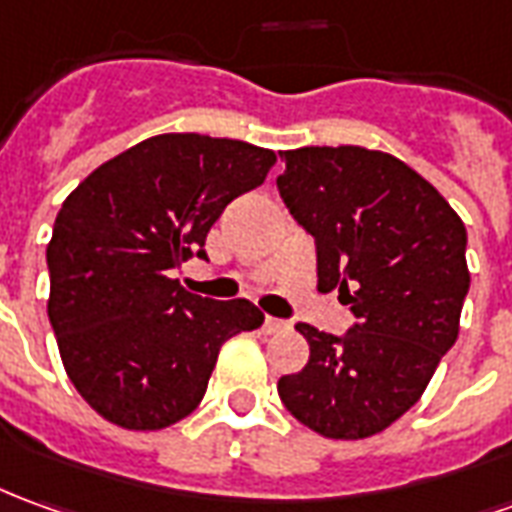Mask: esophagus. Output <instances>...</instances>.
<instances>
[{
  "label": "esophagus",
  "mask_w": 512,
  "mask_h": 512,
  "mask_svg": "<svg viewBox=\"0 0 512 512\" xmlns=\"http://www.w3.org/2000/svg\"><path fill=\"white\" fill-rule=\"evenodd\" d=\"M263 330H266V332H282V330H288V321H282V318L266 316V321H263Z\"/></svg>",
  "instance_id": "esophagus-1"
}]
</instances>
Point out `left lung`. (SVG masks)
I'll list each match as a JSON object with an SVG mask.
<instances>
[{
	"mask_svg": "<svg viewBox=\"0 0 512 512\" xmlns=\"http://www.w3.org/2000/svg\"><path fill=\"white\" fill-rule=\"evenodd\" d=\"M277 188L316 241L318 291H338L355 324L343 335L296 324L310 343L277 391L324 438L357 441L405 416L455 346L468 293L466 227L399 157L363 146L280 152Z\"/></svg>",
	"mask_w": 512,
	"mask_h": 512,
	"instance_id": "1",
	"label": "left lung"
}]
</instances>
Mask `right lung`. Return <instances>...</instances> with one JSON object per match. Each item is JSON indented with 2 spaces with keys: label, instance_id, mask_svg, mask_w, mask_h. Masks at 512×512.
<instances>
[{
  "label": "right lung",
  "instance_id": "add662e5",
  "mask_svg": "<svg viewBox=\"0 0 512 512\" xmlns=\"http://www.w3.org/2000/svg\"><path fill=\"white\" fill-rule=\"evenodd\" d=\"M277 155L196 132L146 138L74 188L46 246L49 324L69 380L124 430H163L194 413L221 343L257 330L246 299L188 293L171 271L224 207L266 180Z\"/></svg>",
  "mask_w": 512,
  "mask_h": 512
}]
</instances>
